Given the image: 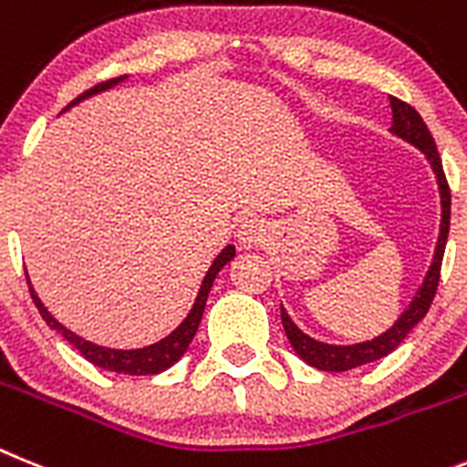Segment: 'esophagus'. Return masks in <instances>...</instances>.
Listing matches in <instances>:
<instances>
[{"label": "esophagus", "instance_id": "34e87169", "mask_svg": "<svg viewBox=\"0 0 467 467\" xmlns=\"http://www.w3.org/2000/svg\"><path fill=\"white\" fill-rule=\"evenodd\" d=\"M239 244L244 249H254V246L263 244L265 242V225H263L261 218H246L237 230Z\"/></svg>", "mask_w": 467, "mask_h": 467}]
</instances>
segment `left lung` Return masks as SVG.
<instances>
[{
	"instance_id": "1",
	"label": "left lung",
	"mask_w": 467,
	"mask_h": 467,
	"mask_svg": "<svg viewBox=\"0 0 467 467\" xmlns=\"http://www.w3.org/2000/svg\"><path fill=\"white\" fill-rule=\"evenodd\" d=\"M390 131L397 133L400 138H404V140H409L411 145H416L419 150H423L425 157H428L430 164H432V169H435L437 173V183H440L441 192V230L440 239H437L435 261L430 265L423 286H420V291L411 301L409 310H404V315L397 319V324L392 329H388L383 336H379V338L368 340V343H359V346H327V343H317V340H312L310 336L303 334V331L291 322L289 315L282 310L284 331H286V338H289V343L294 346V350L298 352V357L306 359L310 367L322 368V371H348V368L362 367V364L376 362L380 357L390 355V352L407 338L409 331L428 315L430 306H432V298H435L437 294V284H440L441 258H444V246H447L449 237V221H451V190H449L447 176H444V169H441V160L440 152H437L435 138L428 131V127H425V121L420 119L419 112L413 110L409 103H404V100L395 99V96H390Z\"/></svg>"
}]
</instances>
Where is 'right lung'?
<instances>
[{"instance_id":"obj_1","label":"right lung","mask_w":467,"mask_h":467,"mask_svg":"<svg viewBox=\"0 0 467 467\" xmlns=\"http://www.w3.org/2000/svg\"><path fill=\"white\" fill-rule=\"evenodd\" d=\"M121 79H124V77H112V79H108V82L96 84L93 88L84 91L82 96H77V99L72 100L67 108L77 105L79 100L88 99V96H93V93L115 87V84L121 82ZM67 108H65V110H67ZM233 258H234V246H225V249L221 251V256H218L216 261H213V265L209 267V273H206L204 282H202L200 294H197V301H194L192 310H190V315L185 317V322L181 324V327H178L173 334L166 336L164 340H160V343H155V346L140 348V350H110V348L93 346V343H88V340L79 338V336L72 334L70 329H65L63 324L56 322V319L48 315V310L42 306V301L37 298L35 289L30 286V279H27V286H30L32 301H35V306H37V310H39V315L44 317V322H47L51 329L58 331V334L63 336L67 343H72L77 350L87 357L88 362L96 364V367H100V368H108V371H117V374L150 376V374H160V371L169 368L171 364H176L178 359L183 357V352L188 350V346L192 343L194 334H197V327H200V322H202V315H204V306H206V298H209L211 284H213L216 275L221 273V267L225 265V263L233 261Z\"/></svg>"}]
</instances>
